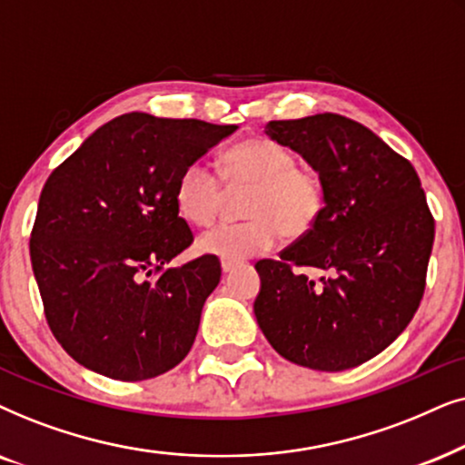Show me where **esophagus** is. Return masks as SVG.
I'll list each match as a JSON object with an SVG mask.
<instances>
[{"label": "esophagus", "instance_id": "1", "mask_svg": "<svg viewBox=\"0 0 465 465\" xmlns=\"http://www.w3.org/2000/svg\"><path fill=\"white\" fill-rule=\"evenodd\" d=\"M236 262H229V259H221V268H223V272H232V270H236Z\"/></svg>", "mask_w": 465, "mask_h": 465}]
</instances>
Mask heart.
Wrapping results in <instances>:
<instances>
[{
	"label": "heart",
	"instance_id": "obj_1",
	"mask_svg": "<svg viewBox=\"0 0 465 465\" xmlns=\"http://www.w3.org/2000/svg\"><path fill=\"white\" fill-rule=\"evenodd\" d=\"M229 191L251 189L244 202L249 221L223 223L200 240V249L229 262L270 251L278 238H304L325 208V183L317 170L297 165L291 148L270 138H251L232 146L221 159ZM176 208L191 225L208 227L219 216L225 189L208 165L193 161L181 172Z\"/></svg>",
	"mask_w": 465,
	"mask_h": 465
}]
</instances>
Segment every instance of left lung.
<instances>
[{
    "label": "left lung",
    "mask_w": 465,
    "mask_h": 465,
    "mask_svg": "<svg viewBox=\"0 0 465 465\" xmlns=\"http://www.w3.org/2000/svg\"><path fill=\"white\" fill-rule=\"evenodd\" d=\"M325 183V208L304 238L262 259L255 317L278 355L321 372L357 368L411 323L425 291L434 216L411 161L342 114L270 121ZM295 267L328 272L317 283Z\"/></svg>",
    "instance_id": "1"
}]
</instances>
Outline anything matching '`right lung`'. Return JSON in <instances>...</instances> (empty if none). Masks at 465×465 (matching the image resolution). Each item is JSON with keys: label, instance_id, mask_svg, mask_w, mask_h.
Here are the masks:
<instances>
[{"label": "right lung", "instance_id": "add662e5", "mask_svg": "<svg viewBox=\"0 0 465 465\" xmlns=\"http://www.w3.org/2000/svg\"><path fill=\"white\" fill-rule=\"evenodd\" d=\"M236 125L129 113L102 125L42 189L29 252L53 336L80 366L146 381L187 357L216 255L165 268L191 246L181 172Z\"/></svg>", "mask_w": 465, "mask_h": 465}]
</instances>
